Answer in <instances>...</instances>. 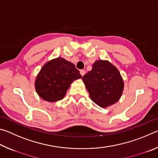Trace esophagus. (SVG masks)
Wrapping results in <instances>:
<instances>
[{
	"instance_id": "esophagus-1",
	"label": "esophagus",
	"mask_w": 158,
	"mask_h": 158,
	"mask_svg": "<svg viewBox=\"0 0 158 158\" xmlns=\"http://www.w3.org/2000/svg\"><path fill=\"white\" fill-rule=\"evenodd\" d=\"M85 73V71L84 70V69H81V70H80V74H81V75L82 77L84 75Z\"/></svg>"
}]
</instances>
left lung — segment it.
<instances>
[{"label":"left lung","mask_w":158,"mask_h":158,"mask_svg":"<svg viewBox=\"0 0 158 158\" xmlns=\"http://www.w3.org/2000/svg\"><path fill=\"white\" fill-rule=\"evenodd\" d=\"M82 80L90 99L100 107L114 105L121 97L123 80L118 69L108 60H96Z\"/></svg>","instance_id":"left-lung-1"}]
</instances>
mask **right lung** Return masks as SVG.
<instances>
[{"mask_svg":"<svg viewBox=\"0 0 158 158\" xmlns=\"http://www.w3.org/2000/svg\"><path fill=\"white\" fill-rule=\"evenodd\" d=\"M80 78L75 65L59 57L44 64L36 77L35 87L40 97L53 102L63 99L72 83Z\"/></svg>","mask_w":158,"mask_h":158,"instance_id":"add662e5","label":"right lung"}]
</instances>
